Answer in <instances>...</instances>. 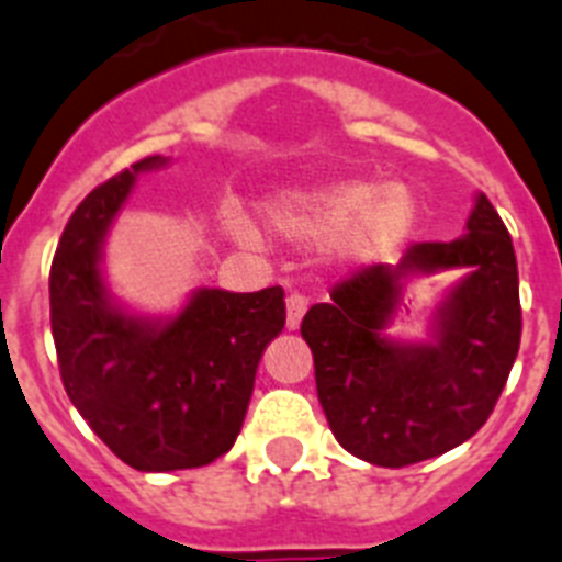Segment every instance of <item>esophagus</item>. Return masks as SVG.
I'll use <instances>...</instances> for the list:
<instances>
[{"label": "esophagus", "mask_w": 562, "mask_h": 562, "mask_svg": "<svg viewBox=\"0 0 562 562\" xmlns=\"http://www.w3.org/2000/svg\"><path fill=\"white\" fill-rule=\"evenodd\" d=\"M285 305H288V314H285L288 330H296V328H300L302 314L308 311V300H305V296H302L300 291H294V294H288Z\"/></svg>", "instance_id": "1"}]
</instances>
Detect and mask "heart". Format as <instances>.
<instances>
[{"mask_svg":"<svg viewBox=\"0 0 562 562\" xmlns=\"http://www.w3.org/2000/svg\"><path fill=\"white\" fill-rule=\"evenodd\" d=\"M266 221L277 232L305 243H334L350 260H382L396 251L416 226V198L407 187L379 178H348L308 192H288L266 203ZM228 232L246 246L260 237L240 221Z\"/></svg>","mask_w":562,"mask_h":562,"instance_id":"obj_1","label":"heart"}]
</instances>
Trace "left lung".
Listing matches in <instances>:
<instances>
[{
	"mask_svg": "<svg viewBox=\"0 0 562 562\" xmlns=\"http://www.w3.org/2000/svg\"><path fill=\"white\" fill-rule=\"evenodd\" d=\"M467 228L461 240L409 246L398 266L356 268L302 319L319 404L350 456L390 470L443 456L484 427L504 393L524 325L515 248L486 194ZM447 267H467L468 280L439 310V339L384 340L406 280Z\"/></svg>",
	"mask_w": 562,
	"mask_h": 562,
	"instance_id": "left-lung-1",
	"label": "left lung"
}]
</instances>
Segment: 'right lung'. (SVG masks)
I'll use <instances>...</instances> for the list:
<instances>
[{
    "instance_id": "right-lung-1",
    "label": "right lung",
    "mask_w": 562,
    "mask_h": 562,
    "mask_svg": "<svg viewBox=\"0 0 562 562\" xmlns=\"http://www.w3.org/2000/svg\"><path fill=\"white\" fill-rule=\"evenodd\" d=\"M144 158L92 189L50 266V328L67 396L92 432L140 472L206 467L232 450L266 345L285 325L280 285L254 294L203 288L183 314L153 325L115 311L101 282V240Z\"/></svg>"
}]
</instances>
